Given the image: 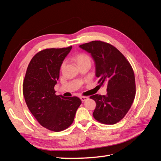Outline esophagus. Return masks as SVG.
<instances>
[{
  "instance_id": "34e87169",
  "label": "esophagus",
  "mask_w": 161,
  "mask_h": 161,
  "mask_svg": "<svg viewBox=\"0 0 161 161\" xmlns=\"http://www.w3.org/2000/svg\"><path fill=\"white\" fill-rule=\"evenodd\" d=\"M80 100H81L82 102H84V101H86V100H88L89 97H88L82 96V97H80Z\"/></svg>"
}]
</instances>
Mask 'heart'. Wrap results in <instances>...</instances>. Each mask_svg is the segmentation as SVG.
Returning <instances> with one entry per match:
<instances>
[{"mask_svg": "<svg viewBox=\"0 0 161 161\" xmlns=\"http://www.w3.org/2000/svg\"><path fill=\"white\" fill-rule=\"evenodd\" d=\"M75 59L79 66L85 64H91V60L90 57L88 55L85 54V53H79V54H77L75 57ZM65 64L66 61H64L61 64V69H64Z\"/></svg>", "mask_w": 161, "mask_h": 161, "instance_id": "heart-1", "label": "heart"}]
</instances>
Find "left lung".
Returning <instances> with one entry per match:
<instances>
[{"mask_svg": "<svg viewBox=\"0 0 161 161\" xmlns=\"http://www.w3.org/2000/svg\"><path fill=\"white\" fill-rule=\"evenodd\" d=\"M91 53L95 62V75L100 86H107V95H94L96 102L94 118L104 124H115L128 113L136 95L132 68L116 47L101 41H92L79 46Z\"/></svg>", "mask_w": 161, "mask_h": 161, "instance_id": "8db88e82", "label": "left lung"}]
</instances>
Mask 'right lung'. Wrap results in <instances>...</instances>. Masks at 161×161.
Here are the masks:
<instances>
[{
  "label": "right lung",
  "instance_id": "obj_1",
  "mask_svg": "<svg viewBox=\"0 0 161 161\" xmlns=\"http://www.w3.org/2000/svg\"><path fill=\"white\" fill-rule=\"evenodd\" d=\"M71 49L72 46L50 48L37 53L28 65L23 84L24 98L31 113L43 127L53 131L69 127L82 103L77 97L55 94L61 64Z\"/></svg>",
  "mask_w": 161,
  "mask_h": 161
}]
</instances>
